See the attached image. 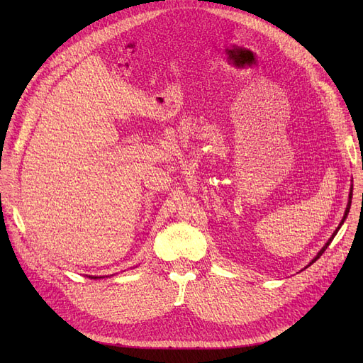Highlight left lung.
Returning <instances> with one entry per match:
<instances>
[{
	"instance_id": "obj_1",
	"label": "left lung",
	"mask_w": 363,
	"mask_h": 363,
	"mask_svg": "<svg viewBox=\"0 0 363 363\" xmlns=\"http://www.w3.org/2000/svg\"><path fill=\"white\" fill-rule=\"evenodd\" d=\"M352 191H353V186H352V188H350V194H349V203H347V207H346V212H345V216H342V219H341V222H340V225H338V226H337V230H335V231H334V234H333V235H331V238H330V240H328V241H327V242H325V245H323V247H322V249H320V250H319V253H318V255H316V257H315V259H313V260H312V262H311V263H309V264H308V266H311V264H312V263H313V262H316V260H318V259H319V257H320V256H322V253H323V252H325V250H327V247H328V245H330V244H331V241H333V240H334V237H335V235H337V233H338V230H340V228H341V225H342V223H345V220H346V218H347V215H349V211H350V206H352V196H353V193H352ZM308 266H306V268H308Z\"/></svg>"
}]
</instances>
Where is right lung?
<instances>
[{
    "instance_id": "1",
    "label": "right lung",
    "mask_w": 363,
    "mask_h": 363,
    "mask_svg": "<svg viewBox=\"0 0 363 363\" xmlns=\"http://www.w3.org/2000/svg\"><path fill=\"white\" fill-rule=\"evenodd\" d=\"M89 278H92V279H97V278H104V277H89Z\"/></svg>"
}]
</instances>
